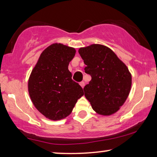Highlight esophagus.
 <instances>
[{"label":"esophagus","mask_w":157,"mask_h":157,"mask_svg":"<svg viewBox=\"0 0 157 157\" xmlns=\"http://www.w3.org/2000/svg\"><path fill=\"white\" fill-rule=\"evenodd\" d=\"M80 86L83 89V87H84V86H85V83L83 82V81H81V82L80 83Z\"/></svg>","instance_id":"obj_1"}]
</instances>
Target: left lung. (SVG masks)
<instances>
[{"label": "left lung", "mask_w": 157, "mask_h": 157, "mask_svg": "<svg viewBox=\"0 0 157 157\" xmlns=\"http://www.w3.org/2000/svg\"><path fill=\"white\" fill-rule=\"evenodd\" d=\"M78 53L86 65L85 72L91 76L83 91L92 109L103 116L117 112L132 87V74L127 66L104 45L91 44L80 48Z\"/></svg>", "instance_id": "left-lung-1"}]
</instances>
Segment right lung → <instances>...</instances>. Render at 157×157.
Returning a JSON list of instances; mask_svg holds the SVG:
<instances>
[{
  "label": "right lung",
  "instance_id": "obj_1",
  "mask_svg": "<svg viewBox=\"0 0 157 157\" xmlns=\"http://www.w3.org/2000/svg\"><path fill=\"white\" fill-rule=\"evenodd\" d=\"M76 50L55 43L40 54L30 75L28 89L34 106L47 119L58 121L72 112L83 89L72 80L69 62Z\"/></svg>",
  "mask_w": 157,
  "mask_h": 157
}]
</instances>
